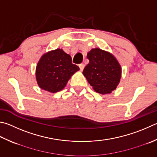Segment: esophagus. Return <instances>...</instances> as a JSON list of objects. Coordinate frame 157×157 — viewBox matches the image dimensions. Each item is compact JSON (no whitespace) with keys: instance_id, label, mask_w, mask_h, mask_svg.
Returning a JSON list of instances; mask_svg holds the SVG:
<instances>
[{"instance_id":"obj_1","label":"esophagus","mask_w":157,"mask_h":157,"mask_svg":"<svg viewBox=\"0 0 157 157\" xmlns=\"http://www.w3.org/2000/svg\"><path fill=\"white\" fill-rule=\"evenodd\" d=\"M84 67H85V65H84V64H79V69H80V71H82L84 70Z\"/></svg>"}]
</instances>
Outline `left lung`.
I'll return each instance as SVG.
<instances>
[{"label":"left lung","mask_w":157,"mask_h":157,"mask_svg":"<svg viewBox=\"0 0 157 157\" xmlns=\"http://www.w3.org/2000/svg\"><path fill=\"white\" fill-rule=\"evenodd\" d=\"M88 63L83 71L88 83L96 92L110 93L120 81L121 69L115 57L100 49H93L87 54Z\"/></svg>","instance_id":"1"}]
</instances>
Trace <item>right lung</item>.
I'll use <instances>...</instances> for the list:
<instances>
[{
  "label": "right lung",
  "mask_w": 157,
  "mask_h": 157,
  "mask_svg": "<svg viewBox=\"0 0 157 157\" xmlns=\"http://www.w3.org/2000/svg\"><path fill=\"white\" fill-rule=\"evenodd\" d=\"M79 70L77 65L72 64L69 54L59 49L51 51L42 56L37 65V82L42 89L51 93L58 92Z\"/></svg>",
  "instance_id": "add662e5"
}]
</instances>
